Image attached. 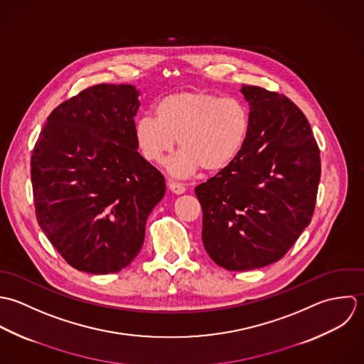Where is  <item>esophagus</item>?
<instances>
[{
  "label": "esophagus",
  "instance_id": "obj_1",
  "mask_svg": "<svg viewBox=\"0 0 364 364\" xmlns=\"http://www.w3.org/2000/svg\"><path fill=\"white\" fill-rule=\"evenodd\" d=\"M168 188L174 194H184L186 193V187L180 183H176V181H168Z\"/></svg>",
  "mask_w": 364,
  "mask_h": 364
}]
</instances>
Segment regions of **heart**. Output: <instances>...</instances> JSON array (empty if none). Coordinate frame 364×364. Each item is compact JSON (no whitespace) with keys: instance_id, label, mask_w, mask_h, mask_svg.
Instances as JSON below:
<instances>
[{"instance_id":"heart-1","label":"heart","mask_w":364,"mask_h":364,"mask_svg":"<svg viewBox=\"0 0 364 364\" xmlns=\"http://www.w3.org/2000/svg\"><path fill=\"white\" fill-rule=\"evenodd\" d=\"M156 118L141 117L134 138L141 156L163 164L177 145L181 149L167 163L171 176L186 178L201 167L208 173L226 168L243 150L250 132L246 105L210 91H180L163 97L154 107Z\"/></svg>"}]
</instances>
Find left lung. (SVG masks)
<instances>
[{
  "instance_id": "left-lung-1",
  "label": "left lung",
  "mask_w": 364,
  "mask_h": 364,
  "mask_svg": "<svg viewBox=\"0 0 364 364\" xmlns=\"http://www.w3.org/2000/svg\"><path fill=\"white\" fill-rule=\"evenodd\" d=\"M250 132L242 153L196 187L203 243L226 270L280 260L309 225L321 178L319 149L299 108L282 94L240 88Z\"/></svg>"
}]
</instances>
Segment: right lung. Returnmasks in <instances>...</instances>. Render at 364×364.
I'll return each mask as SVG.
<instances>
[{
  "mask_svg": "<svg viewBox=\"0 0 364 364\" xmlns=\"http://www.w3.org/2000/svg\"><path fill=\"white\" fill-rule=\"evenodd\" d=\"M139 91L98 84L60 104L31 159L36 218L74 269L109 274L141 252L146 220L166 193L134 138Z\"/></svg>",
  "mask_w": 364,
  "mask_h": 364,
  "instance_id": "1",
  "label": "right lung"
}]
</instances>
